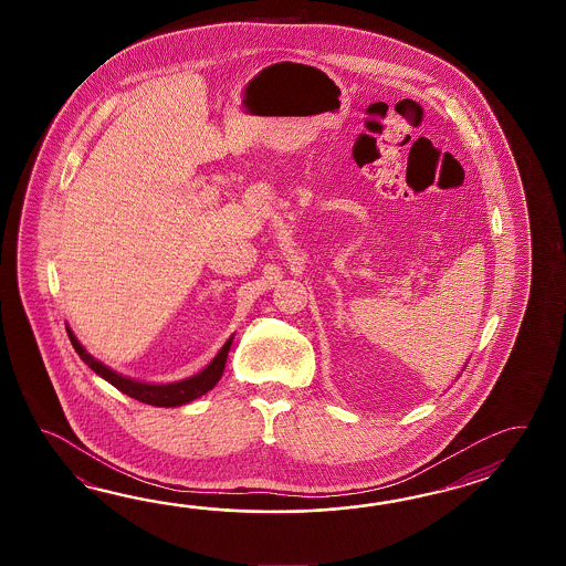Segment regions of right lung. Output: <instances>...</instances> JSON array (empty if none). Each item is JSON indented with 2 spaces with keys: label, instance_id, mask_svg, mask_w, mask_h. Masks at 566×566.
<instances>
[{
  "label": "right lung",
  "instance_id": "1",
  "mask_svg": "<svg viewBox=\"0 0 566 566\" xmlns=\"http://www.w3.org/2000/svg\"><path fill=\"white\" fill-rule=\"evenodd\" d=\"M71 344L76 349V354L81 356V360L85 361L86 366L98 374L101 378H105L108 385L119 388L123 395L135 398L145 405L151 407H181L186 402H190L193 398L202 397L208 390H212L217 386L220 376L224 373V364H227V356H229L230 344H232V336L227 339V344L220 348L217 358L206 366L202 373L190 376L180 382H171V385H149V382H139V380H132L127 376H120L107 368L105 364L95 360L88 352H86L81 342L74 337L73 329L66 327Z\"/></svg>",
  "mask_w": 566,
  "mask_h": 566
}]
</instances>
